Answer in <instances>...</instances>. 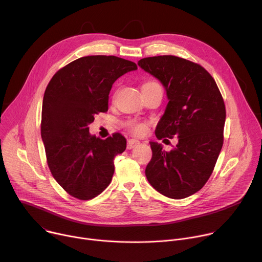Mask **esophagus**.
Returning <instances> with one entry per match:
<instances>
[{"label":"esophagus","mask_w":262,"mask_h":262,"mask_svg":"<svg viewBox=\"0 0 262 262\" xmlns=\"http://www.w3.org/2000/svg\"><path fill=\"white\" fill-rule=\"evenodd\" d=\"M139 143H140L139 140L134 139V138H131V139H129L128 142H127V148H128V149H132V148H134L135 146H137Z\"/></svg>","instance_id":"1"}]
</instances>
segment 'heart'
Here are the masks:
<instances>
[{
  "label": "heart",
  "instance_id": "heart-1",
  "mask_svg": "<svg viewBox=\"0 0 262 262\" xmlns=\"http://www.w3.org/2000/svg\"><path fill=\"white\" fill-rule=\"evenodd\" d=\"M156 85H159V84L156 83V82H147L143 85V87L144 86H156ZM126 127H127L128 130H130L135 135H142L146 132V129H147V126H146L145 123L135 121V120L128 121L126 123Z\"/></svg>",
  "mask_w": 262,
  "mask_h": 262
}]
</instances>
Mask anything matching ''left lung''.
Returning <instances> with one entry per match:
<instances>
[{
  "label": "left lung",
  "instance_id": "left-lung-1",
  "mask_svg": "<svg viewBox=\"0 0 262 262\" xmlns=\"http://www.w3.org/2000/svg\"><path fill=\"white\" fill-rule=\"evenodd\" d=\"M138 66L165 87L169 102L157 128L158 139L178 138L166 151L150 141L145 169L150 185L171 199L199 191L211 176L223 144L225 105L212 76L200 64L173 55L142 58Z\"/></svg>",
  "mask_w": 262,
  "mask_h": 262
}]
</instances>
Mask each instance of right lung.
I'll return each instance as SVG.
<instances>
[{"instance_id": "obj_1", "label": "right lung", "mask_w": 262, "mask_h": 262, "mask_svg": "<svg viewBox=\"0 0 262 262\" xmlns=\"http://www.w3.org/2000/svg\"><path fill=\"white\" fill-rule=\"evenodd\" d=\"M135 70L136 63L117 56H85L60 69L45 90L41 135L48 167L74 198L91 200L112 181L114 159L126 149V138L114 133L100 139L88 125L107 112L115 81Z\"/></svg>"}]
</instances>
